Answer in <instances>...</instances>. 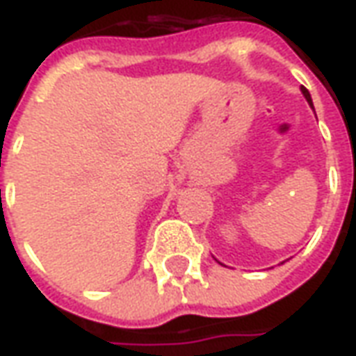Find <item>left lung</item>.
I'll use <instances>...</instances> for the list:
<instances>
[{"label":"left lung","mask_w":356,"mask_h":356,"mask_svg":"<svg viewBox=\"0 0 356 356\" xmlns=\"http://www.w3.org/2000/svg\"><path fill=\"white\" fill-rule=\"evenodd\" d=\"M301 93H303V97L307 99V102L311 104V108H313V99H311V95H309V91H307L305 88H301Z\"/></svg>","instance_id":"obj_1"}]
</instances>
